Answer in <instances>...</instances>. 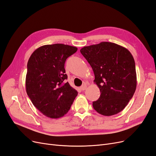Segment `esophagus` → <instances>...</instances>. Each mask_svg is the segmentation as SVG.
Masks as SVG:
<instances>
[{
    "mask_svg": "<svg viewBox=\"0 0 156 156\" xmlns=\"http://www.w3.org/2000/svg\"><path fill=\"white\" fill-rule=\"evenodd\" d=\"M87 87V84H83V85H82V86L81 87V90L84 91V90H86Z\"/></svg>",
    "mask_w": 156,
    "mask_h": 156,
    "instance_id": "esophagus-1",
    "label": "esophagus"
}]
</instances>
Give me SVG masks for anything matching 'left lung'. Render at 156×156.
Listing matches in <instances>:
<instances>
[{
  "label": "left lung",
  "mask_w": 156,
  "mask_h": 156,
  "mask_svg": "<svg viewBox=\"0 0 156 156\" xmlns=\"http://www.w3.org/2000/svg\"><path fill=\"white\" fill-rule=\"evenodd\" d=\"M81 54L91 66L100 97L92 106L98 113L112 116L122 111L136 87L135 63L126 48L112 42L86 46Z\"/></svg>",
  "instance_id": "left-lung-1"
}]
</instances>
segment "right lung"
<instances>
[{
  "instance_id": "add662e5",
  "label": "right lung",
  "mask_w": 156,
  "mask_h": 156,
  "mask_svg": "<svg viewBox=\"0 0 156 156\" xmlns=\"http://www.w3.org/2000/svg\"><path fill=\"white\" fill-rule=\"evenodd\" d=\"M76 47L55 44L36 49L27 63L26 91L42 114L58 119L66 114L78 92L66 83L64 64Z\"/></svg>"
}]
</instances>
